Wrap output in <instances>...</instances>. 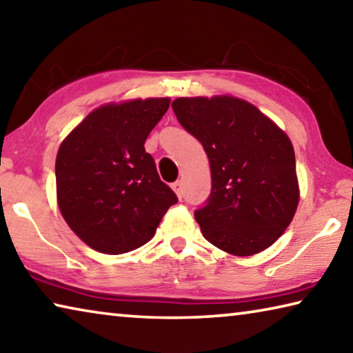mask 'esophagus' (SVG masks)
I'll use <instances>...</instances> for the list:
<instances>
[{
    "instance_id": "esophagus-1",
    "label": "esophagus",
    "mask_w": 353,
    "mask_h": 353,
    "mask_svg": "<svg viewBox=\"0 0 353 353\" xmlns=\"http://www.w3.org/2000/svg\"><path fill=\"white\" fill-rule=\"evenodd\" d=\"M171 188L176 191V194L179 196V198H182L183 190H182V182H181V181H176L174 183H171Z\"/></svg>"
}]
</instances>
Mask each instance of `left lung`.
Wrapping results in <instances>:
<instances>
[{"mask_svg": "<svg viewBox=\"0 0 353 353\" xmlns=\"http://www.w3.org/2000/svg\"><path fill=\"white\" fill-rule=\"evenodd\" d=\"M171 107L210 162L212 193L194 212L205 240L238 256L270 248L299 204L288 135L255 105L234 97L177 98Z\"/></svg>", "mask_w": 353, "mask_h": 353, "instance_id": "left-lung-1", "label": "left lung"}]
</instances>
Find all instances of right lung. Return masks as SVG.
<instances>
[{"mask_svg":"<svg viewBox=\"0 0 353 353\" xmlns=\"http://www.w3.org/2000/svg\"><path fill=\"white\" fill-rule=\"evenodd\" d=\"M168 107V98L101 105L59 148V208L70 229L98 252L117 255L146 244L177 202L145 151Z\"/></svg>","mask_w":353,"mask_h":353,"instance_id":"add662e5","label":"right lung"}]
</instances>
